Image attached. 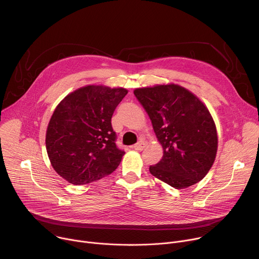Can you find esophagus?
Segmentation results:
<instances>
[{
    "label": "esophagus",
    "instance_id": "34e87169",
    "mask_svg": "<svg viewBox=\"0 0 259 259\" xmlns=\"http://www.w3.org/2000/svg\"><path fill=\"white\" fill-rule=\"evenodd\" d=\"M144 146H145L144 142L140 141V142H138V143L134 144V145L132 146V149H133V150H135V151H138V152H140V151H142V150L144 149Z\"/></svg>",
    "mask_w": 259,
    "mask_h": 259
}]
</instances>
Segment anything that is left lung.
Wrapping results in <instances>:
<instances>
[{
    "label": "left lung",
    "instance_id": "8db88e82",
    "mask_svg": "<svg viewBox=\"0 0 259 259\" xmlns=\"http://www.w3.org/2000/svg\"><path fill=\"white\" fill-rule=\"evenodd\" d=\"M134 94L149 114L163 157L150 172L181 190L202 180L211 169L218 137L207 106L177 84L136 88Z\"/></svg>",
    "mask_w": 259,
    "mask_h": 259
}]
</instances>
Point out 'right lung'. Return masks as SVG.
Returning a JSON list of instances; mask_svg holds the SVG:
<instances>
[{"label": "right lung", "mask_w": 259, "mask_h": 259, "mask_svg": "<svg viewBox=\"0 0 259 259\" xmlns=\"http://www.w3.org/2000/svg\"><path fill=\"white\" fill-rule=\"evenodd\" d=\"M128 93L125 88L87 85L67 94L55 107L46 131L53 169L81 186L113 173L124 152L116 145L112 117Z\"/></svg>", "instance_id": "1"}]
</instances>
